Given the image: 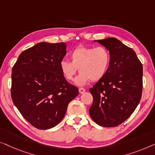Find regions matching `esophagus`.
Returning a JSON list of instances; mask_svg holds the SVG:
<instances>
[{"mask_svg":"<svg viewBox=\"0 0 155 155\" xmlns=\"http://www.w3.org/2000/svg\"><path fill=\"white\" fill-rule=\"evenodd\" d=\"M78 91H79L80 93H84L85 91H86V89L84 88H78Z\"/></svg>","mask_w":155,"mask_h":155,"instance_id":"1","label":"esophagus"}]
</instances>
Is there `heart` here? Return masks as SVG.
I'll list each match as a JSON object with an SVG mask.
<instances>
[{
    "mask_svg": "<svg viewBox=\"0 0 155 155\" xmlns=\"http://www.w3.org/2000/svg\"><path fill=\"white\" fill-rule=\"evenodd\" d=\"M71 60L63 59L60 62V69L64 77L72 81L78 70L80 74L75 79L78 86H84L89 81H97L107 72L111 62L110 52L103 46L86 47L81 45L70 53Z\"/></svg>",
    "mask_w": 155,
    "mask_h": 155,
    "instance_id": "1",
    "label": "heart"
}]
</instances>
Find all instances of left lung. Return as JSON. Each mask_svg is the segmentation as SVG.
Instances as JSON below:
<instances>
[{"label":"left lung","mask_w":155,"mask_h":155,"mask_svg":"<svg viewBox=\"0 0 155 155\" xmlns=\"http://www.w3.org/2000/svg\"><path fill=\"white\" fill-rule=\"evenodd\" d=\"M110 53L106 75L89 89L93 97L91 118L104 127H114L133 114L142 96L143 65L136 53L116 38L95 41Z\"/></svg>","instance_id":"1"}]
</instances>
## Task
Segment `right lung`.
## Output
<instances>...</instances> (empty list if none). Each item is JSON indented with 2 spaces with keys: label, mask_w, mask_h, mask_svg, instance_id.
<instances>
[{
  "label": "right lung",
  "mask_w": 155,
  "mask_h": 155,
  "mask_svg": "<svg viewBox=\"0 0 155 155\" xmlns=\"http://www.w3.org/2000/svg\"><path fill=\"white\" fill-rule=\"evenodd\" d=\"M64 43L41 42L23 51L12 70L11 97L24 118L38 129L51 128L66 114L78 95L61 72Z\"/></svg>",
  "instance_id": "add662e5"
}]
</instances>
